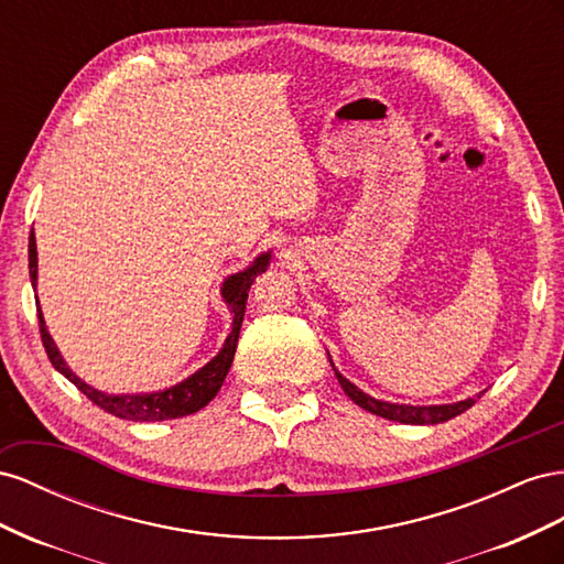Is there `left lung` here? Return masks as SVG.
Returning <instances> with one entry per match:
<instances>
[{
  "label": "left lung",
  "instance_id": "obj_1",
  "mask_svg": "<svg viewBox=\"0 0 564 564\" xmlns=\"http://www.w3.org/2000/svg\"><path fill=\"white\" fill-rule=\"evenodd\" d=\"M333 364V361H330ZM333 371L337 376V382L343 384L345 394L354 401V404L371 411L380 417H388V421H397V423H406V425H437L444 421H452V417L460 415L463 411H468L477 399H463L456 401V404H442V406H406V404H390V401H380L368 397L366 392H361L357 384H351L343 373H337V368L333 366Z\"/></svg>",
  "mask_w": 564,
  "mask_h": 564
}]
</instances>
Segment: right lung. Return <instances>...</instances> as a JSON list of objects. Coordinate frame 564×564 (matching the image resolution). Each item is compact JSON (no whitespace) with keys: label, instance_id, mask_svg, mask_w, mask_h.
<instances>
[{"label":"right lung","instance_id":"obj_1","mask_svg":"<svg viewBox=\"0 0 564 564\" xmlns=\"http://www.w3.org/2000/svg\"><path fill=\"white\" fill-rule=\"evenodd\" d=\"M269 260H271V254L264 252V254L257 257V260L246 271H238V273H234V276L224 281L221 297H224V302L229 304V312L234 314V324H231V333L227 337V343H224V347L219 349V354L213 361H207L200 368V371L188 376L184 382L174 384V388L151 392V394H106V392L89 388V384L85 380H79L68 368V364L63 361L61 351L54 345L50 330H46L44 316H42L40 302H37L40 335H42V345L46 349V357H50V361H52L56 371L66 376L79 392L94 401L96 406H101L110 415L124 417V421H141V423H147V421H172V417H184V415L196 413L203 406L210 404V401L217 397L224 378H227V373H229L234 354H236V345H238L240 324H243L248 291H250V285L254 283V279L267 271ZM28 262H30L28 267H30L32 288H37V243H35V234H30Z\"/></svg>","mask_w":564,"mask_h":564}]
</instances>
